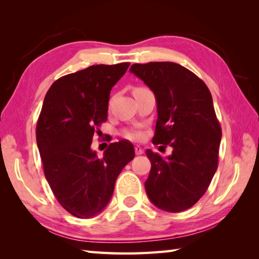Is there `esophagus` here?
<instances>
[{"mask_svg":"<svg viewBox=\"0 0 259 259\" xmlns=\"http://www.w3.org/2000/svg\"><path fill=\"white\" fill-rule=\"evenodd\" d=\"M135 153L137 155H140V154H143V153H144V150L140 146H135Z\"/></svg>","mask_w":259,"mask_h":259,"instance_id":"34e87169","label":"esophagus"}]
</instances>
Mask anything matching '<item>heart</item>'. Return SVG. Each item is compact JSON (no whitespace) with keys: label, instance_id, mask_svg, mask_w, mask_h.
Returning a JSON list of instances; mask_svg holds the SVG:
<instances>
[{"label":"heart","instance_id":"obj_1","mask_svg":"<svg viewBox=\"0 0 259 259\" xmlns=\"http://www.w3.org/2000/svg\"><path fill=\"white\" fill-rule=\"evenodd\" d=\"M144 89H146V88H136V89H135L134 91H137V90H144ZM125 136H126V137H128L129 139H139L140 137H142V134H140L138 130H135V129H133V130L126 131V133H125Z\"/></svg>","mask_w":259,"mask_h":259}]
</instances>
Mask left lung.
Masks as SVG:
<instances>
[{
	"mask_svg": "<svg viewBox=\"0 0 259 259\" xmlns=\"http://www.w3.org/2000/svg\"><path fill=\"white\" fill-rule=\"evenodd\" d=\"M130 72L155 96L153 144L172 147L168 157L146 151L152 164L147 196L164 211H184L202 198L218 166L222 129L211 94L201 78L176 63L134 64Z\"/></svg>",
	"mask_w": 259,
	"mask_h": 259,
	"instance_id": "left-lung-1",
	"label": "left lung"
}]
</instances>
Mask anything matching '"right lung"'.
<instances>
[{
  "mask_svg": "<svg viewBox=\"0 0 259 259\" xmlns=\"http://www.w3.org/2000/svg\"><path fill=\"white\" fill-rule=\"evenodd\" d=\"M130 63L93 65L52 83L36 124L45 176L61 207L77 218L98 214L111 200L116 178L135 157L133 144L112 143L104 156L90 148L107 120L109 94Z\"/></svg>",
  "mask_w": 259,
  "mask_h": 259,
  "instance_id": "obj_1",
  "label": "right lung"
}]
</instances>
